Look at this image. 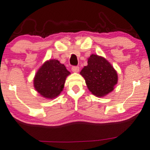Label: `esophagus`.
<instances>
[{
	"instance_id": "esophagus-1",
	"label": "esophagus",
	"mask_w": 150,
	"mask_h": 150,
	"mask_svg": "<svg viewBox=\"0 0 150 150\" xmlns=\"http://www.w3.org/2000/svg\"><path fill=\"white\" fill-rule=\"evenodd\" d=\"M80 70V68L78 66H74L72 67V71L73 72H78Z\"/></svg>"
}]
</instances>
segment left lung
Instances as JSON below:
<instances>
[{
    "mask_svg": "<svg viewBox=\"0 0 150 150\" xmlns=\"http://www.w3.org/2000/svg\"><path fill=\"white\" fill-rule=\"evenodd\" d=\"M91 93L103 98L111 93L117 83V72L105 57L92 54L88 59V65L80 72Z\"/></svg>",
    "mask_w": 150,
    "mask_h": 150,
    "instance_id": "8db88e82",
    "label": "left lung"
}]
</instances>
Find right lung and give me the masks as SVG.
Returning <instances> with one entry per match:
<instances>
[{
	"instance_id": "add662e5",
	"label": "right lung",
	"mask_w": 150,
	"mask_h": 150,
	"mask_svg": "<svg viewBox=\"0 0 150 150\" xmlns=\"http://www.w3.org/2000/svg\"><path fill=\"white\" fill-rule=\"evenodd\" d=\"M70 74L65 65L57 60H47L36 72L34 88L45 99H55L63 90L65 80Z\"/></svg>"
}]
</instances>
